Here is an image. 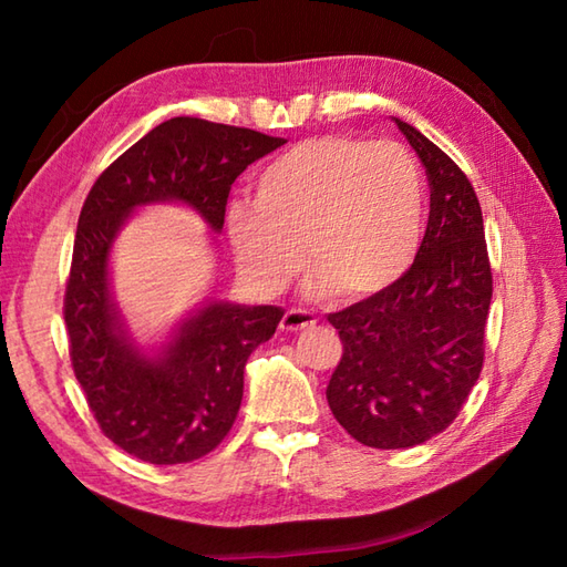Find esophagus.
I'll list each match as a JSON object with an SVG mask.
<instances>
[{"instance_id":"1","label":"esophagus","mask_w":567,"mask_h":567,"mask_svg":"<svg viewBox=\"0 0 567 567\" xmlns=\"http://www.w3.org/2000/svg\"><path fill=\"white\" fill-rule=\"evenodd\" d=\"M317 317L309 315L305 309H287L285 317L280 321V329L282 331H302L307 327H315Z\"/></svg>"}]
</instances>
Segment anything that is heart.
<instances>
[{
  "mask_svg": "<svg viewBox=\"0 0 567 567\" xmlns=\"http://www.w3.org/2000/svg\"><path fill=\"white\" fill-rule=\"evenodd\" d=\"M246 280L277 295L305 265L311 290L363 302L400 280L424 231V179L394 141L319 136L272 158L252 183V204L226 212Z\"/></svg>",
  "mask_w": 567,
  "mask_h": 567,
  "instance_id": "heart-1",
  "label": "heart"
}]
</instances>
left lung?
Segmentation results:
<instances>
[{
    "label": "left lung",
    "mask_w": 567,
    "mask_h": 567,
    "mask_svg": "<svg viewBox=\"0 0 567 567\" xmlns=\"http://www.w3.org/2000/svg\"><path fill=\"white\" fill-rule=\"evenodd\" d=\"M426 167L431 212L416 258L388 292L329 315L343 355L327 388L336 421L370 449H409L461 414L485 363L492 268L467 175L394 118Z\"/></svg>",
    "instance_id": "left-lung-1"
}]
</instances>
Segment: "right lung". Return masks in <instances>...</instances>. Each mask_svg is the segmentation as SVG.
<instances>
[{"instance_id": "obj_1", "label": "right lung", "mask_w": 567, "mask_h": 567, "mask_svg": "<svg viewBox=\"0 0 567 567\" xmlns=\"http://www.w3.org/2000/svg\"><path fill=\"white\" fill-rule=\"evenodd\" d=\"M282 143L175 116L118 155L82 204L63 299L70 363L104 436L143 463H192L226 439L246 360L272 339L285 311L212 302L183 323L163 358H143L122 336L106 290L112 240L131 209L158 199L192 204L219 231L236 177Z\"/></svg>"}]
</instances>
